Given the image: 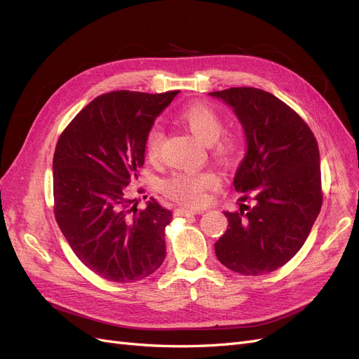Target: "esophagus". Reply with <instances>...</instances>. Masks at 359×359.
<instances>
[{
    "label": "esophagus",
    "mask_w": 359,
    "mask_h": 359,
    "mask_svg": "<svg viewBox=\"0 0 359 359\" xmlns=\"http://www.w3.org/2000/svg\"><path fill=\"white\" fill-rule=\"evenodd\" d=\"M180 215H194V214H199L201 210H193V208H187V206H181L177 211Z\"/></svg>",
    "instance_id": "34e87169"
}]
</instances>
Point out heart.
<instances>
[{
    "mask_svg": "<svg viewBox=\"0 0 359 359\" xmlns=\"http://www.w3.org/2000/svg\"><path fill=\"white\" fill-rule=\"evenodd\" d=\"M178 116L187 124L193 135L203 144L210 145L217 160L232 163L241 154V137L235 133H223L224 119L222 114L208 103L194 102L184 106ZM165 132L161 124L149 127L145 137V153L149 160H157L161 154ZM217 184L215 173L211 170H178L163 180L161 190L168 198L190 206L203 205L206 191Z\"/></svg>",
    "mask_w": 359,
    "mask_h": 359,
    "instance_id": "1",
    "label": "heart"
}]
</instances>
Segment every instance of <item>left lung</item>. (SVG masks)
Wrapping results in <instances>:
<instances>
[{"label": "left lung", "mask_w": 359, "mask_h": 359, "mask_svg": "<svg viewBox=\"0 0 359 359\" xmlns=\"http://www.w3.org/2000/svg\"><path fill=\"white\" fill-rule=\"evenodd\" d=\"M210 95L233 107L247 136V154L233 186L240 211L224 212L227 229L215 243L220 262L243 276L287 264L306 243L322 206L319 147L309 124L276 95L235 86Z\"/></svg>", "instance_id": "1"}]
</instances>
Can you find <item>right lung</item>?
I'll use <instances>...</instances> for the list:
<instances>
[{
    "label": "right lung",
    "mask_w": 359,
    "mask_h": 359,
    "mask_svg": "<svg viewBox=\"0 0 359 359\" xmlns=\"http://www.w3.org/2000/svg\"><path fill=\"white\" fill-rule=\"evenodd\" d=\"M180 91H111L62 130L53 153V214L74 255L116 283L142 280L166 256L172 212L151 198L145 208L127 186L145 161V137Z\"/></svg>",
    "instance_id": "right-lung-1"
}]
</instances>
